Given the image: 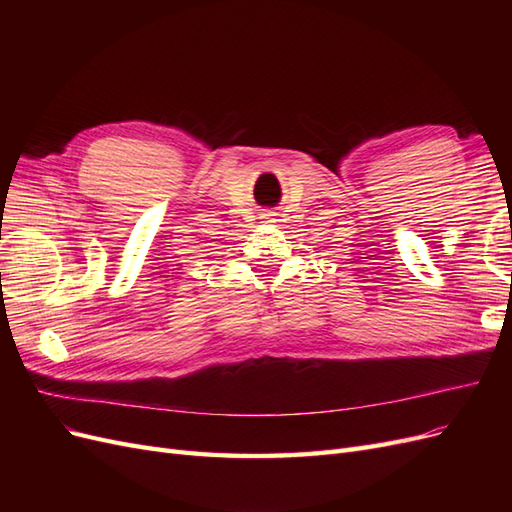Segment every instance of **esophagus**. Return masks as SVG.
Wrapping results in <instances>:
<instances>
[{
    "label": "esophagus",
    "instance_id": "esophagus-1",
    "mask_svg": "<svg viewBox=\"0 0 512 512\" xmlns=\"http://www.w3.org/2000/svg\"><path fill=\"white\" fill-rule=\"evenodd\" d=\"M277 215H280V213H277V211H262V215H260V218L262 220H265V222H277Z\"/></svg>",
    "mask_w": 512,
    "mask_h": 512
}]
</instances>
